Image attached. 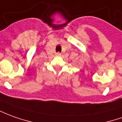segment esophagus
Returning <instances> with one entry per match:
<instances>
[{"mask_svg":"<svg viewBox=\"0 0 122 122\" xmlns=\"http://www.w3.org/2000/svg\"><path fill=\"white\" fill-rule=\"evenodd\" d=\"M56 56H61V53L56 52Z\"/></svg>","mask_w":122,"mask_h":122,"instance_id":"obj_1","label":"esophagus"}]
</instances>
